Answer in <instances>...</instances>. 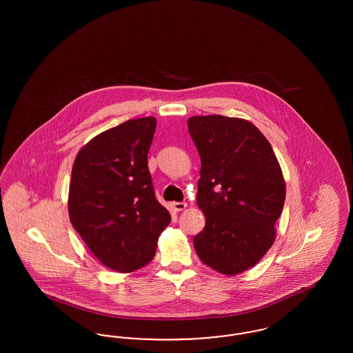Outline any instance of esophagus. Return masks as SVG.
Segmentation results:
<instances>
[{"label":"esophagus","instance_id":"obj_1","mask_svg":"<svg viewBox=\"0 0 353 353\" xmlns=\"http://www.w3.org/2000/svg\"><path fill=\"white\" fill-rule=\"evenodd\" d=\"M170 206H172V209L174 212H183L185 208H186V203L185 202H172Z\"/></svg>","mask_w":353,"mask_h":353}]
</instances>
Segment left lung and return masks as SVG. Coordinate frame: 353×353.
I'll use <instances>...</instances> for the list:
<instances>
[{
  "mask_svg": "<svg viewBox=\"0 0 353 353\" xmlns=\"http://www.w3.org/2000/svg\"><path fill=\"white\" fill-rule=\"evenodd\" d=\"M188 130L201 157L197 205L206 219L194 249L209 268L239 274L274 243L285 205L282 169L269 140L245 119L192 117Z\"/></svg>",
  "mask_w": 353,
  "mask_h": 353,
  "instance_id": "8db88e82",
  "label": "left lung"
}]
</instances>
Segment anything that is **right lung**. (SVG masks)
<instances>
[{
    "label": "right lung",
    "instance_id": "obj_1",
    "mask_svg": "<svg viewBox=\"0 0 353 353\" xmlns=\"http://www.w3.org/2000/svg\"><path fill=\"white\" fill-rule=\"evenodd\" d=\"M156 119H132L78 152L68 216L91 252L108 269L132 272L150 263L170 214L156 200L148 151Z\"/></svg>",
    "mask_w": 353,
    "mask_h": 353
}]
</instances>
